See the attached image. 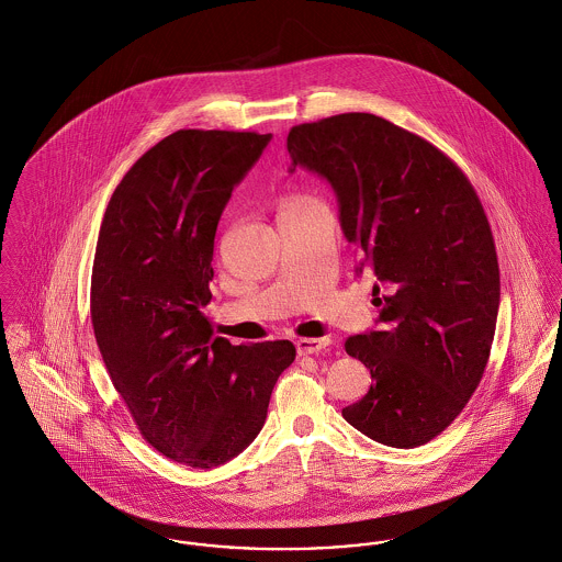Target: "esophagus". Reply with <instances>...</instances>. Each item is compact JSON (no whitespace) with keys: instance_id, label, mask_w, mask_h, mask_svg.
<instances>
[{"instance_id":"34e87169","label":"esophagus","mask_w":562,"mask_h":562,"mask_svg":"<svg viewBox=\"0 0 562 562\" xmlns=\"http://www.w3.org/2000/svg\"><path fill=\"white\" fill-rule=\"evenodd\" d=\"M329 345H331L329 338H302V340L295 342L300 355H314V352H321L323 348H327Z\"/></svg>"}]
</instances>
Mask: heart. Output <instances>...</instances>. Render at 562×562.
Listing matches in <instances>:
<instances>
[{
  "instance_id": "heart-1",
  "label": "heart",
  "mask_w": 562,
  "mask_h": 562,
  "mask_svg": "<svg viewBox=\"0 0 562 562\" xmlns=\"http://www.w3.org/2000/svg\"><path fill=\"white\" fill-rule=\"evenodd\" d=\"M303 201H307V199H303V196H289V199L282 203V210H286V207H293V205L303 203Z\"/></svg>"
}]
</instances>
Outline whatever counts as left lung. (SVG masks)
<instances>
[{
  "instance_id": "1",
  "label": "left lung",
  "mask_w": 562,
  "mask_h": 562,
  "mask_svg": "<svg viewBox=\"0 0 562 562\" xmlns=\"http://www.w3.org/2000/svg\"><path fill=\"white\" fill-rule=\"evenodd\" d=\"M291 171L325 177L359 267L374 273L381 331L346 352L372 374L342 417L397 449L426 445L462 413L494 340L501 273L475 188L426 138L370 113L293 126Z\"/></svg>"
}]
</instances>
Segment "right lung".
<instances>
[{
    "mask_svg": "<svg viewBox=\"0 0 562 562\" xmlns=\"http://www.w3.org/2000/svg\"><path fill=\"white\" fill-rule=\"evenodd\" d=\"M271 134L177 130L115 188L98 233L91 325L143 438L192 469L239 456L260 432L289 340L214 338V239L233 188Z\"/></svg>",
    "mask_w": 562,
    "mask_h": 562,
    "instance_id": "1",
    "label": "right lung"
}]
</instances>
